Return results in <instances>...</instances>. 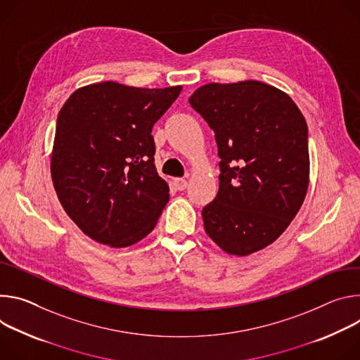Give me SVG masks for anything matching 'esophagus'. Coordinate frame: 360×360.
Instances as JSON below:
<instances>
[{
    "mask_svg": "<svg viewBox=\"0 0 360 360\" xmlns=\"http://www.w3.org/2000/svg\"><path fill=\"white\" fill-rule=\"evenodd\" d=\"M174 184L179 190H184L187 187V180L186 179H174Z\"/></svg>",
    "mask_w": 360,
    "mask_h": 360,
    "instance_id": "34e87169",
    "label": "esophagus"
}]
</instances>
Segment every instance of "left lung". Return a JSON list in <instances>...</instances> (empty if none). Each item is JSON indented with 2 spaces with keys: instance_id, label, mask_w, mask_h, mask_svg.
Returning a JSON list of instances; mask_svg holds the SVG:
<instances>
[{
  "instance_id": "8db88e82",
  "label": "left lung",
  "mask_w": 360,
  "mask_h": 360,
  "mask_svg": "<svg viewBox=\"0 0 360 360\" xmlns=\"http://www.w3.org/2000/svg\"><path fill=\"white\" fill-rule=\"evenodd\" d=\"M210 129L220 157L219 191L205 230L226 253L249 256L281 236L309 187L306 120L285 91L256 79L197 89L188 98Z\"/></svg>"
}]
</instances>
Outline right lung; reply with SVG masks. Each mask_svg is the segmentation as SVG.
<instances>
[{"instance_id":"1","label":"right lung","mask_w":360,"mask_h":360,"mask_svg":"<svg viewBox=\"0 0 360 360\" xmlns=\"http://www.w3.org/2000/svg\"><path fill=\"white\" fill-rule=\"evenodd\" d=\"M181 89L94 83L61 107L53 184L65 213L97 243L129 248L155 227L170 190L154 166L151 130Z\"/></svg>"}]
</instances>
